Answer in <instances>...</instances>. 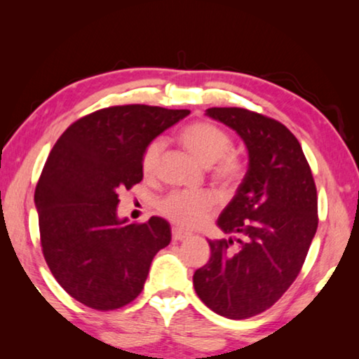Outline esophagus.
<instances>
[{
    "mask_svg": "<svg viewBox=\"0 0 359 359\" xmlns=\"http://www.w3.org/2000/svg\"><path fill=\"white\" fill-rule=\"evenodd\" d=\"M171 235H173V240H184L189 237V232H186V230L180 229V227H173L171 229Z\"/></svg>",
    "mask_w": 359,
    "mask_h": 359,
    "instance_id": "1",
    "label": "esophagus"
}]
</instances>
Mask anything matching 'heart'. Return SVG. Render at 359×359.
<instances>
[{"label":"heart","mask_w":359,"mask_h":359,"mask_svg":"<svg viewBox=\"0 0 359 359\" xmlns=\"http://www.w3.org/2000/svg\"><path fill=\"white\" fill-rule=\"evenodd\" d=\"M181 145L199 161L210 166L212 178L222 186H233L242 180L245 166L242 158L232 151V137L222 127L212 122L198 121L181 129ZM163 142L151 140L142 155V170L145 175L155 173L158 166ZM215 205V196L210 191H173L158 203V210L171 222L181 227H196L205 219Z\"/></svg>","instance_id":"obj_1"}]
</instances>
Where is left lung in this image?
I'll list each match as a JSON object with an SVG mask.
<instances>
[{"instance_id":"8db88e82","label":"left lung","mask_w":359,"mask_h":359,"mask_svg":"<svg viewBox=\"0 0 359 359\" xmlns=\"http://www.w3.org/2000/svg\"><path fill=\"white\" fill-rule=\"evenodd\" d=\"M248 150V170L217 225L233 238L208 240L210 258L196 269L201 301L242 320L273 306L297 278L317 232V189L301 144L281 122L242 107H210Z\"/></svg>"}]
</instances>
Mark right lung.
I'll use <instances>...</instances> for the list:
<instances>
[{
    "label": "right lung",
    "mask_w": 359,
    "mask_h": 359,
    "mask_svg": "<svg viewBox=\"0 0 359 359\" xmlns=\"http://www.w3.org/2000/svg\"><path fill=\"white\" fill-rule=\"evenodd\" d=\"M188 109L127 104L91 112L55 142L34 203L43 258L78 302L114 311L144 289L151 259L171 240L170 224L117 217L119 193L144 178L145 147Z\"/></svg>",
    "instance_id": "1"
}]
</instances>
